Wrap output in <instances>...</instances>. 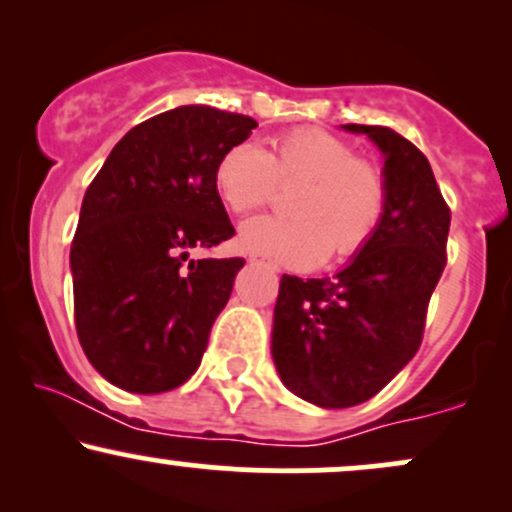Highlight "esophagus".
<instances>
[{
    "instance_id": "34e87169",
    "label": "esophagus",
    "mask_w": 512,
    "mask_h": 512,
    "mask_svg": "<svg viewBox=\"0 0 512 512\" xmlns=\"http://www.w3.org/2000/svg\"><path fill=\"white\" fill-rule=\"evenodd\" d=\"M250 262H260V260H257V257H250Z\"/></svg>"
}]
</instances>
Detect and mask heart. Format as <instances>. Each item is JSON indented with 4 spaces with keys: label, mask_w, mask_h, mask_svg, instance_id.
Listing matches in <instances>:
<instances>
[{
    "label": "heart",
    "mask_w": 512,
    "mask_h": 512,
    "mask_svg": "<svg viewBox=\"0 0 512 512\" xmlns=\"http://www.w3.org/2000/svg\"><path fill=\"white\" fill-rule=\"evenodd\" d=\"M291 219L257 216L240 226L238 245L293 269H310L330 255L342 262L378 233L387 211L383 168L337 134L317 127L293 129L264 151L233 144L219 158L214 187L236 214L269 204L279 187H293Z\"/></svg>",
    "instance_id": "b5f03b06"
}]
</instances>
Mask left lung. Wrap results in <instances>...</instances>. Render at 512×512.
<instances>
[{
    "label": "left lung",
    "instance_id": "obj_1",
    "mask_svg": "<svg viewBox=\"0 0 512 512\" xmlns=\"http://www.w3.org/2000/svg\"><path fill=\"white\" fill-rule=\"evenodd\" d=\"M385 154L387 211L373 240L327 279L281 276L272 356L293 395L356 407L414 358L448 262L450 207L428 158L395 129L344 125Z\"/></svg>",
    "mask_w": 512,
    "mask_h": 512
}]
</instances>
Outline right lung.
<instances>
[{
	"label": "right lung",
	"mask_w": 512,
	"mask_h": 512,
	"mask_svg": "<svg viewBox=\"0 0 512 512\" xmlns=\"http://www.w3.org/2000/svg\"><path fill=\"white\" fill-rule=\"evenodd\" d=\"M255 127L180 105L129 129L88 185L69 255L74 322L88 361L122 390L168 392L202 363L245 260L187 257L236 236L214 170Z\"/></svg>",
	"instance_id": "right-lung-1"
}]
</instances>
